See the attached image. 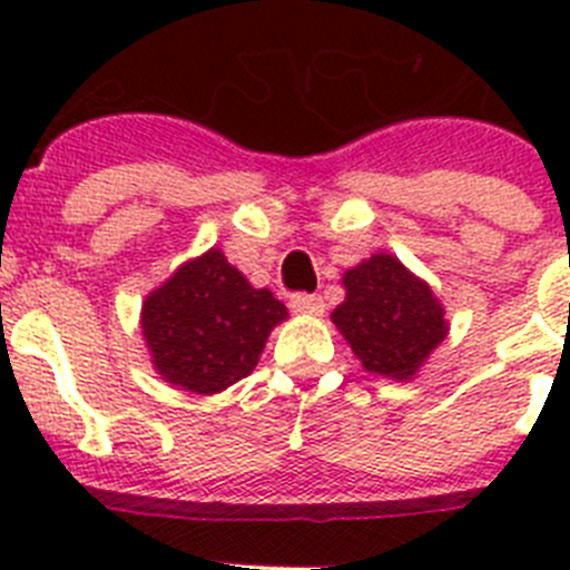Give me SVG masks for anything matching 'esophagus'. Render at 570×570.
Returning a JSON list of instances; mask_svg holds the SVG:
<instances>
[{
	"label": "esophagus",
	"instance_id": "34e87169",
	"mask_svg": "<svg viewBox=\"0 0 570 570\" xmlns=\"http://www.w3.org/2000/svg\"><path fill=\"white\" fill-rule=\"evenodd\" d=\"M291 311H294V314H302V316H322L325 305H322L320 296H314V294H296V296H291Z\"/></svg>",
	"mask_w": 570,
	"mask_h": 570
}]
</instances>
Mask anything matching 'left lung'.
<instances>
[{
  "label": "left lung",
  "instance_id": "8db88e82",
  "mask_svg": "<svg viewBox=\"0 0 570 570\" xmlns=\"http://www.w3.org/2000/svg\"><path fill=\"white\" fill-rule=\"evenodd\" d=\"M336 325L367 374L407 382L448 336L442 302L394 254H374L342 274Z\"/></svg>",
  "mask_w": 570,
  "mask_h": 570
}]
</instances>
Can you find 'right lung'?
I'll return each instance as SVG.
<instances>
[{
    "mask_svg": "<svg viewBox=\"0 0 570 570\" xmlns=\"http://www.w3.org/2000/svg\"><path fill=\"white\" fill-rule=\"evenodd\" d=\"M285 320L288 308L268 288H254L219 248L183 262L139 314L156 374L199 396L245 380Z\"/></svg>",
    "mask_w": 570,
    "mask_h": 570,
    "instance_id": "1",
    "label": "right lung"
}]
</instances>
